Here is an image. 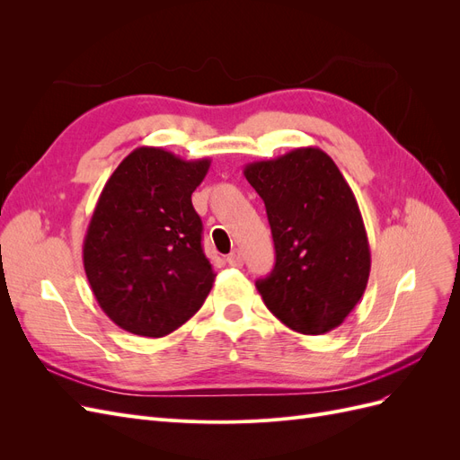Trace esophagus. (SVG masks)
<instances>
[{
	"mask_svg": "<svg viewBox=\"0 0 460 460\" xmlns=\"http://www.w3.org/2000/svg\"><path fill=\"white\" fill-rule=\"evenodd\" d=\"M226 262L230 264V267H242L243 259H242V253L238 252V249H234V252L226 257Z\"/></svg>",
	"mask_w": 460,
	"mask_h": 460,
	"instance_id": "34e87169",
	"label": "esophagus"
}]
</instances>
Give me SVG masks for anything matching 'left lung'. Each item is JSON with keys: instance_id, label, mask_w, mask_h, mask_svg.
Returning <instances> with one entry per match:
<instances>
[{"instance_id": "8db88e82", "label": "left lung", "mask_w": 460, "mask_h": 460, "mask_svg": "<svg viewBox=\"0 0 460 460\" xmlns=\"http://www.w3.org/2000/svg\"><path fill=\"white\" fill-rule=\"evenodd\" d=\"M243 176L267 207L276 249L274 270L255 284L267 309L307 336L338 328L370 274L353 190L328 153L313 146L249 163Z\"/></svg>"}]
</instances>
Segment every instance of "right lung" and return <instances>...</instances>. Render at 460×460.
I'll return each instance as SVG.
<instances>
[{"instance_id":"right-lung-1","label":"right lung","mask_w":460,"mask_h":460,"mask_svg":"<svg viewBox=\"0 0 460 460\" xmlns=\"http://www.w3.org/2000/svg\"><path fill=\"white\" fill-rule=\"evenodd\" d=\"M211 159L142 146L122 159L95 203L82 245L93 297L117 326L163 338L196 314L215 282L191 193Z\"/></svg>"}]
</instances>
